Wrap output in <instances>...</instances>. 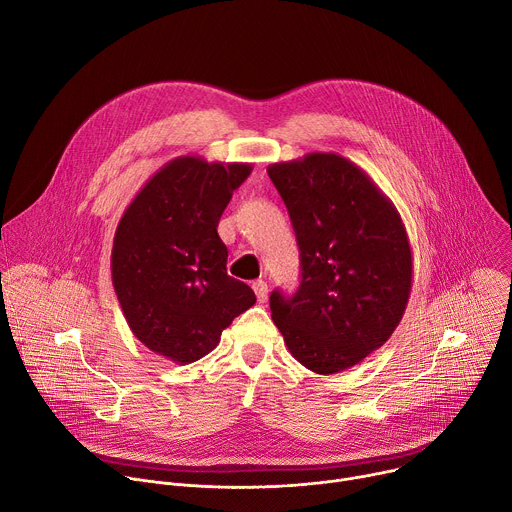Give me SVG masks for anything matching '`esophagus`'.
Masks as SVG:
<instances>
[{"mask_svg": "<svg viewBox=\"0 0 512 512\" xmlns=\"http://www.w3.org/2000/svg\"><path fill=\"white\" fill-rule=\"evenodd\" d=\"M253 291H255V296H257V300H259V304H263L265 300H267V283L263 281V279H257V281H253Z\"/></svg>", "mask_w": 512, "mask_h": 512, "instance_id": "esophagus-1", "label": "esophagus"}]
</instances>
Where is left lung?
<instances>
[{
	"mask_svg": "<svg viewBox=\"0 0 512 512\" xmlns=\"http://www.w3.org/2000/svg\"><path fill=\"white\" fill-rule=\"evenodd\" d=\"M300 247L294 296L273 291L271 318L306 369L334 375L381 348L411 291V247L395 204L338 154L267 168Z\"/></svg>",
	"mask_w": 512,
	"mask_h": 512,
	"instance_id": "1",
	"label": "left lung"
}]
</instances>
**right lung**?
<instances>
[{
  "label": "right lung",
  "mask_w": 512,
  "mask_h": 512,
  "mask_svg": "<svg viewBox=\"0 0 512 512\" xmlns=\"http://www.w3.org/2000/svg\"><path fill=\"white\" fill-rule=\"evenodd\" d=\"M251 170L180 156L145 182L117 225L111 277L123 316L139 342L176 364L208 354L257 302L227 273L229 251L216 233Z\"/></svg>",
  "instance_id": "add662e5"
}]
</instances>
